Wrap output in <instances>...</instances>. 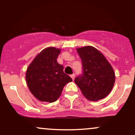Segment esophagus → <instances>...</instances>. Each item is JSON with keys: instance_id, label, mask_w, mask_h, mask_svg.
Wrapping results in <instances>:
<instances>
[{"instance_id": "esophagus-1", "label": "esophagus", "mask_w": 135, "mask_h": 135, "mask_svg": "<svg viewBox=\"0 0 135 135\" xmlns=\"http://www.w3.org/2000/svg\"><path fill=\"white\" fill-rule=\"evenodd\" d=\"M70 77H71V78L72 79V80H74V78H75V74H71Z\"/></svg>"}]
</instances>
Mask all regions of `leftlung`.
Here are the masks:
<instances>
[{"instance_id": "obj_1", "label": "left lung", "mask_w": 135, "mask_h": 135, "mask_svg": "<svg viewBox=\"0 0 135 135\" xmlns=\"http://www.w3.org/2000/svg\"><path fill=\"white\" fill-rule=\"evenodd\" d=\"M77 51L82 61L83 72L75 78V84L88 100L104 99L115 83L113 68L103 54L91 46L78 48Z\"/></svg>"}]
</instances>
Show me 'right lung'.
I'll list each match as a JSON object with an SVG mask.
<instances>
[{
	"label": "right lung",
	"instance_id": "right-lung-1",
	"mask_svg": "<svg viewBox=\"0 0 135 135\" xmlns=\"http://www.w3.org/2000/svg\"><path fill=\"white\" fill-rule=\"evenodd\" d=\"M60 49L48 47L38 54L26 71V79L32 94L40 101L53 103L60 97L65 84L72 81L64 73L57 58Z\"/></svg>",
	"mask_w": 135,
	"mask_h": 135
}]
</instances>
